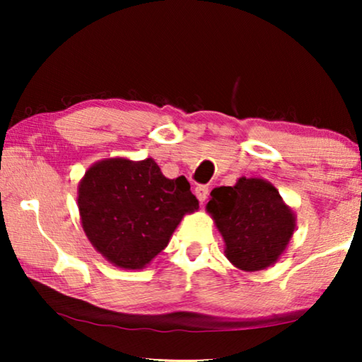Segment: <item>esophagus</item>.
Listing matches in <instances>:
<instances>
[{"label":"esophagus","mask_w":362,"mask_h":362,"mask_svg":"<svg viewBox=\"0 0 362 362\" xmlns=\"http://www.w3.org/2000/svg\"><path fill=\"white\" fill-rule=\"evenodd\" d=\"M194 192H196L197 199H199V202L202 204V202L207 199V194H209V187H207V186H197Z\"/></svg>","instance_id":"34e87169"}]
</instances>
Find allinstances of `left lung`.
I'll use <instances>...</instances> for the list:
<instances>
[{"instance_id": "8db88e82", "label": "left lung", "mask_w": 362, "mask_h": 362, "mask_svg": "<svg viewBox=\"0 0 362 362\" xmlns=\"http://www.w3.org/2000/svg\"><path fill=\"white\" fill-rule=\"evenodd\" d=\"M206 211L224 239V254L237 269L259 272L284 255L296 227V216L272 182L262 177L237 180L211 191Z\"/></svg>"}]
</instances>
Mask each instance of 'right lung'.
I'll return each instance as SVG.
<instances>
[{"mask_svg":"<svg viewBox=\"0 0 362 362\" xmlns=\"http://www.w3.org/2000/svg\"><path fill=\"white\" fill-rule=\"evenodd\" d=\"M82 229L115 267L140 270L170 242L182 217L199 209L185 176L170 180L153 158H107L77 187Z\"/></svg>","mask_w":362,"mask_h":362,"instance_id":"obj_1","label":"right lung"}]
</instances>
